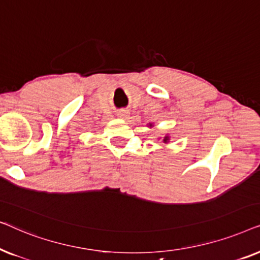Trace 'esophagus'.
<instances>
[{
  "mask_svg": "<svg viewBox=\"0 0 260 260\" xmlns=\"http://www.w3.org/2000/svg\"><path fill=\"white\" fill-rule=\"evenodd\" d=\"M117 117H118V118H120V119H126L127 117H129V112L120 111V112L117 113Z\"/></svg>",
  "mask_w": 260,
  "mask_h": 260,
  "instance_id": "obj_1",
  "label": "esophagus"
}]
</instances>
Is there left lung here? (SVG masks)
Here are the masks:
<instances>
[{"instance_id": "left-lung-1", "label": "left lung", "mask_w": 260, "mask_h": 260, "mask_svg": "<svg viewBox=\"0 0 260 260\" xmlns=\"http://www.w3.org/2000/svg\"><path fill=\"white\" fill-rule=\"evenodd\" d=\"M149 126H154V125H152V124L151 123H149ZM170 141V136H169V135H166V136L165 137H163V140H162V142H163V143H168V142Z\"/></svg>"}]
</instances>
